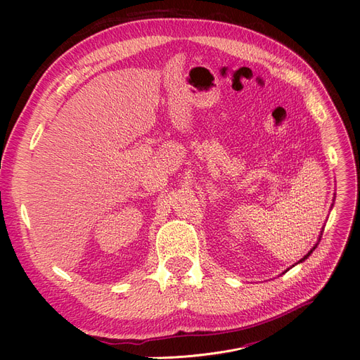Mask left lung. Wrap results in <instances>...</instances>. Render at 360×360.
I'll list each match as a JSON object with an SVG mask.
<instances>
[{
	"instance_id": "left-lung-1",
	"label": "left lung",
	"mask_w": 360,
	"mask_h": 360,
	"mask_svg": "<svg viewBox=\"0 0 360 360\" xmlns=\"http://www.w3.org/2000/svg\"><path fill=\"white\" fill-rule=\"evenodd\" d=\"M314 249H315V246H314V248H312V249H311V250H309V252H308V254H307V255H304V257H303V258H302V259H300V261H299V263H302V261H304V259H307V258H308V257H309V255H311V254H312V250H314Z\"/></svg>"
}]
</instances>
